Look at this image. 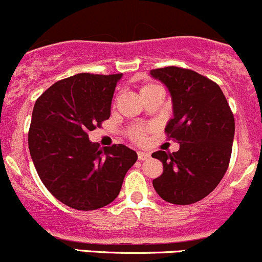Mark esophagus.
<instances>
[{"label": "esophagus", "mask_w": 262, "mask_h": 262, "mask_svg": "<svg viewBox=\"0 0 262 262\" xmlns=\"http://www.w3.org/2000/svg\"><path fill=\"white\" fill-rule=\"evenodd\" d=\"M137 158H139V160H147V159L150 158V152L139 151V152H137Z\"/></svg>", "instance_id": "34e87169"}]
</instances>
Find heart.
I'll return each mask as SVG.
<instances>
[{
  "label": "heart",
  "instance_id": "b5f03b06",
  "mask_svg": "<svg viewBox=\"0 0 262 262\" xmlns=\"http://www.w3.org/2000/svg\"><path fill=\"white\" fill-rule=\"evenodd\" d=\"M152 87H155V85H151V84L142 85V87L140 88V94L145 93V92L151 90ZM128 134H130V139L132 141L137 142V144H144V142L146 141L147 127H144V126H135V127L131 128Z\"/></svg>",
  "mask_w": 262,
  "mask_h": 262
}]
</instances>
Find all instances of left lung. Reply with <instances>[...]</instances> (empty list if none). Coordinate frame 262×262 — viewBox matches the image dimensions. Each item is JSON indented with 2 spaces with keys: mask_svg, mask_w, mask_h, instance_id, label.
Instances as JSON below:
<instances>
[{
  "mask_svg": "<svg viewBox=\"0 0 262 262\" xmlns=\"http://www.w3.org/2000/svg\"><path fill=\"white\" fill-rule=\"evenodd\" d=\"M171 94L174 117L166 125L169 140L180 145L175 152L160 150L152 158L164 170L152 180L156 193L172 204L195 203L220 184L230 164L234 118L217 83L179 67L152 69Z\"/></svg>",
  "mask_w": 262,
  "mask_h": 262,
  "instance_id": "1",
  "label": "left lung"
}]
</instances>
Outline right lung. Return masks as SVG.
I'll list each match as a JSON object with an SVG mask.
<instances>
[{
    "instance_id": "1",
    "label": "right lung",
    "mask_w": 262,
    "mask_h": 262,
    "mask_svg": "<svg viewBox=\"0 0 262 262\" xmlns=\"http://www.w3.org/2000/svg\"><path fill=\"white\" fill-rule=\"evenodd\" d=\"M122 74L79 73L54 83L36 99L29 150L42 184L58 201L94 211L115 201L137 154L122 144L99 149L88 132L111 116Z\"/></svg>"
}]
</instances>
